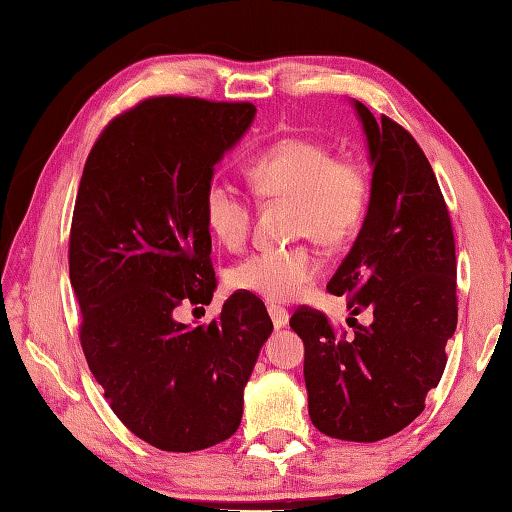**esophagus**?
<instances>
[{"mask_svg": "<svg viewBox=\"0 0 512 512\" xmlns=\"http://www.w3.org/2000/svg\"><path fill=\"white\" fill-rule=\"evenodd\" d=\"M268 314H270V319H273V325H275V330H281V328H286L288 325V312L284 310V308H279V306H270L268 308Z\"/></svg>", "mask_w": 512, "mask_h": 512, "instance_id": "1", "label": "esophagus"}]
</instances>
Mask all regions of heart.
<instances>
[{
    "instance_id": "b5f03b06",
    "label": "heart",
    "mask_w": 512,
    "mask_h": 512,
    "mask_svg": "<svg viewBox=\"0 0 512 512\" xmlns=\"http://www.w3.org/2000/svg\"><path fill=\"white\" fill-rule=\"evenodd\" d=\"M250 187L266 200L292 204V233L319 246L336 248L361 226L369 184L361 165L332 158L308 138H284L248 160ZM202 211L209 231L226 246H239L250 228V202L235 184L215 178L204 189ZM319 273V257L308 246L259 250L235 264L228 284L266 301L281 303L299 295Z\"/></svg>"
}]
</instances>
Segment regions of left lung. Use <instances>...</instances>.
Masks as SVG:
<instances>
[{"label": "left lung", "instance_id": "8db88e82", "mask_svg": "<svg viewBox=\"0 0 512 512\" xmlns=\"http://www.w3.org/2000/svg\"><path fill=\"white\" fill-rule=\"evenodd\" d=\"M367 140L372 189L361 231L328 290L350 295L354 334L334 336L325 314L290 319L303 345L314 427L330 438L376 442L416 420L447 365L458 325L455 242L447 204L427 156L391 118L352 101Z\"/></svg>", "mask_w": 512, "mask_h": 512}]
</instances>
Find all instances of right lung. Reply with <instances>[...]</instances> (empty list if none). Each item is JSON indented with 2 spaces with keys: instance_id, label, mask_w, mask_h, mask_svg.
Returning <instances> with one entry per match:
<instances>
[{
  "instance_id": "obj_1",
  "label": "right lung",
  "mask_w": 512,
  "mask_h": 512,
  "mask_svg": "<svg viewBox=\"0 0 512 512\" xmlns=\"http://www.w3.org/2000/svg\"><path fill=\"white\" fill-rule=\"evenodd\" d=\"M255 114L250 103L147 99L105 127L83 169L70 231L83 354L116 416L162 451L233 436L273 334L250 292L228 297L209 325L176 319L182 303L213 299L204 189Z\"/></svg>"
}]
</instances>
